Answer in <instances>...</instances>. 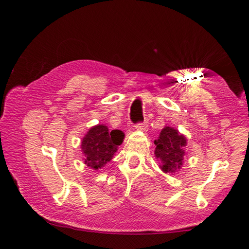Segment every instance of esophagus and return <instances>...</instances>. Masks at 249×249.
<instances>
[{
  "mask_svg": "<svg viewBox=\"0 0 249 249\" xmlns=\"http://www.w3.org/2000/svg\"><path fill=\"white\" fill-rule=\"evenodd\" d=\"M135 127H136L137 130H145L146 125H145V123H141V124H137L136 126H135Z\"/></svg>",
  "mask_w": 249,
  "mask_h": 249,
  "instance_id": "obj_1",
  "label": "esophagus"
}]
</instances>
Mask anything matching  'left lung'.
<instances>
[{
    "mask_svg": "<svg viewBox=\"0 0 249 249\" xmlns=\"http://www.w3.org/2000/svg\"><path fill=\"white\" fill-rule=\"evenodd\" d=\"M155 157L159 161V168L162 172L176 175L183 166L187 157V137L178 129L171 126H165L155 140Z\"/></svg>",
    "mask_w": 249,
    "mask_h": 249,
    "instance_id": "left-lung-1",
    "label": "left lung"
}]
</instances>
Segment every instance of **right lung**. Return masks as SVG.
Listing matches in <instances>:
<instances>
[{"mask_svg":"<svg viewBox=\"0 0 249 249\" xmlns=\"http://www.w3.org/2000/svg\"><path fill=\"white\" fill-rule=\"evenodd\" d=\"M124 137L120 129L109 130L104 124L92 126L81 140L84 163L93 170L103 168L113 159Z\"/></svg>","mask_w":249,"mask_h":249,"instance_id":"right-lung-1","label":"right lung"}]
</instances>
